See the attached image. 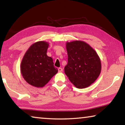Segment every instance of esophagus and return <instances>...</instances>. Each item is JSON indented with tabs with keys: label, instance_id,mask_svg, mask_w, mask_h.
<instances>
[{
	"label": "esophagus",
	"instance_id": "obj_1",
	"mask_svg": "<svg viewBox=\"0 0 125 125\" xmlns=\"http://www.w3.org/2000/svg\"><path fill=\"white\" fill-rule=\"evenodd\" d=\"M62 71H63L62 68H58V71H59V72H62Z\"/></svg>",
	"mask_w": 125,
	"mask_h": 125
}]
</instances>
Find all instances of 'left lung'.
<instances>
[{"label":"left lung","instance_id":"left-lung-1","mask_svg":"<svg viewBox=\"0 0 125 125\" xmlns=\"http://www.w3.org/2000/svg\"><path fill=\"white\" fill-rule=\"evenodd\" d=\"M68 64L64 68L65 73L70 81L78 89L89 86L101 71V63L97 52L83 41L67 42Z\"/></svg>","mask_w":125,"mask_h":125}]
</instances>
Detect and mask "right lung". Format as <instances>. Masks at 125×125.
Masks as SVG:
<instances>
[{"label": "right lung", "instance_id": "right-lung-1", "mask_svg": "<svg viewBox=\"0 0 125 125\" xmlns=\"http://www.w3.org/2000/svg\"><path fill=\"white\" fill-rule=\"evenodd\" d=\"M49 44L41 41L31 45L22 59V76L29 84L37 88L45 86L58 72L52 57L47 56Z\"/></svg>", "mask_w": 125, "mask_h": 125}]
</instances>
